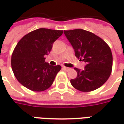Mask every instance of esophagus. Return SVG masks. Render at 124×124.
Instances as JSON below:
<instances>
[{
  "mask_svg": "<svg viewBox=\"0 0 124 124\" xmlns=\"http://www.w3.org/2000/svg\"><path fill=\"white\" fill-rule=\"evenodd\" d=\"M62 68H63V70H66V71H67V70H70V68H69L66 67V66H63V67H62Z\"/></svg>",
  "mask_w": 124,
  "mask_h": 124,
  "instance_id": "esophagus-1",
  "label": "esophagus"
}]
</instances>
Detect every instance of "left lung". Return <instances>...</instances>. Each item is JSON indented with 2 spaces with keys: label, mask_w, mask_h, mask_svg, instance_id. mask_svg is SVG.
Returning <instances> with one entry per match:
<instances>
[{
  "label": "left lung",
  "mask_w": 124,
  "mask_h": 124,
  "mask_svg": "<svg viewBox=\"0 0 124 124\" xmlns=\"http://www.w3.org/2000/svg\"><path fill=\"white\" fill-rule=\"evenodd\" d=\"M77 58L86 63L84 70L75 68L77 77L70 80L72 86L83 92L101 87L112 73L113 57L108 44L93 33L83 29L64 31Z\"/></svg>",
  "instance_id": "obj_1"
}]
</instances>
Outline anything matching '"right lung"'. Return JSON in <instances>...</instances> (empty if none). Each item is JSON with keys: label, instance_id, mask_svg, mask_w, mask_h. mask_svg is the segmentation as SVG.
I'll use <instances>...</instances> for the list:
<instances>
[{"label": "right lung", "instance_id": "right-lung-1", "mask_svg": "<svg viewBox=\"0 0 124 124\" xmlns=\"http://www.w3.org/2000/svg\"><path fill=\"white\" fill-rule=\"evenodd\" d=\"M63 31L39 28L24 36L16 44L11 57V66L17 80L26 88L42 92L49 88L61 70L60 65L50 66L45 55Z\"/></svg>", "mask_w": 124, "mask_h": 124}]
</instances>
